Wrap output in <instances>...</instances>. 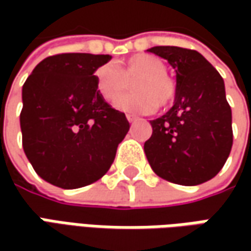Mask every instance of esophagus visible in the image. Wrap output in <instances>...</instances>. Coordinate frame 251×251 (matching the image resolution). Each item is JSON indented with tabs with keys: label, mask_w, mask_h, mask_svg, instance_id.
Masks as SVG:
<instances>
[{
	"label": "esophagus",
	"mask_w": 251,
	"mask_h": 251,
	"mask_svg": "<svg viewBox=\"0 0 251 251\" xmlns=\"http://www.w3.org/2000/svg\"><path fill=\"white\" fill-rule=\"evenodd\" d=\"M127 120L130 121V123H135V121L140 120V117H137V116H134V114H127Z\"/></svg>",
	"instance_id": "1"
}]
</instances>
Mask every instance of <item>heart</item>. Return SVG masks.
Here are the masks:
<instances>
[{"instance_id": "b5f03b06", "label": "heart", "mask_w": 251, "mask_h": 251, "mask_svg": "<svg viewBox=\"0 0 251 251\" xmlns=\"http://www.w3.org/2000/svg\"><path fill=\"white\" fill-rule=\"evenodd\" d=\"M96 86L109 101L117 100L132 82L131 95L121 98L117 107L124 111L152 113L158 107H166L175 99L176 85L166 74L165 64L150 54H137L126 63L114 67L103 65L96 70Z\"/></svg>"}]
</instances>
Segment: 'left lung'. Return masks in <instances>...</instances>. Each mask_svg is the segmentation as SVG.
<instances>
[{"label":"left lung","instance_id":"obj_1","mask_svg":"<svg viewBox=\"0 0 251 251\" xmlns=\"http://www.w3.org/2000/svg\"><path fill=\"white\" fill-rule=\"evenodd\" d=\"M176 71L172 109L151 120L144 151L152 170L168 181L197 186L215 177L233 144L232 110L225 83L207 60L190 49L156 46L148 50Z\"/></svg>","mask_w":251,"mask_h":251}]
</instances>
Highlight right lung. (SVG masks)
Instances as JSON below:
<instances>
[{"instance_id": "add662e5", "label": "right lung", "mask_w": 251, "mask_h": 251, "mask_svg": "<svg viewBox=\"0 0 251 251\" xmlns=\"http://www.w3.org/2000/svg\"><path fill=\"white\" fill-rule=\"evenodd\" d=\"M109 54L64 53L34 67L22 88V145L50 184L79 188L107 173L130 123L96 86Z\"/></svg>"}]
</instances>
